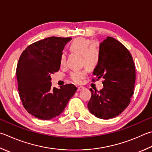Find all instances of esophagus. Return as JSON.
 <instances>
[{
	"label": "esophagus",
	"mask_w": 152,
	"mask_h": 152,
	"mask_svg": "<svg viewBox=\"0 0 152 152\" xmlns=\"http://www.w3.org/2000/svg\"><path fill=\"white\" fill-rule=\"evenodd\" d=\"M78 91H80V90H82V89H84V86H78Z\"/></svg>",
	"instance_id": "1"
}]
</instances>
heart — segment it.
I'll list each match as a JSON object with an SVG mask.
<instances>
[{
	"mask_svg": "<svg viewBox=\"0 0 152 152\" xmlns=\"http://www.w3.org/2000/svg\"><path fill=\"white\" fill-rule=\"evenodd\" d=\"M90 39L84 37H79L74 39L68 45V48L71 52L81 54V63L89 70L94 69L100 62V53L98 46L96 44H91ZM65 55L62 53L59 57L60 66L65 64ZM86 74L84 70L72 72L70 78L75 82H80Z\"/></svg>",
	"mask_w": 152,
	"mask_h": 152,
	"instance_id": "obj_1",
	"label": "heart"
}]
</instances>
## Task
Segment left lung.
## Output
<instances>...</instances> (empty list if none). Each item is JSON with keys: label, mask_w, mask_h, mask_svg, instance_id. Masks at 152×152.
<instances>
[{"label": "left lung", "mask_w": 152, "mask_h": 152, "mask_svg": "<svg viewBox=\"0 0 152 152\" xmlns=\"http://www.w3.org/2000/svg\"><path fill=\"white\" fill-rule=\"evenodd\" d=\"M100 62L94 69L92 82L102 78L100 91L90 88L88 104L91 114L107 120L120 115L130 103L134 94L136 69L130 52L119 41L107 37L100 45Z\"/></svg>", "instance_id": "left-lung-1"}]
</instances>
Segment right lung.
I'll list each match as a JSON object with an SVG mask.
<instances>
[{"label":"right lung","instance_id":"obj_1","mask_svg":"<svg viewBox=\"0 0 152 152\" xmlns=\"http://www.w3.org/2000/svg\"><path fill=\"white\" fill-rule=\"evenodd\" d=\"M72 38L52 37L29 45L21 54L16 67L19 96L29 114L41 120L59 115L77 88L66 84L52 88V74L60 69L59 57Z\"/></svg>","mask_w":152,"mask_h":152}]
</instances>
